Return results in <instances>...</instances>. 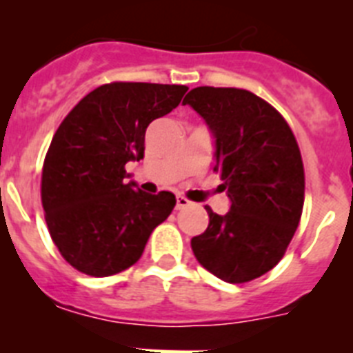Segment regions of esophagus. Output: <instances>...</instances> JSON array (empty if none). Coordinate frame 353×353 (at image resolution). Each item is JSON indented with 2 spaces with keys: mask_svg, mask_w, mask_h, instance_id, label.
I'll return each instance as SVG.
<instances>
[{
  "mask_svg": "<svg viewBox=\"0 0 353 353\" xmlns=\"http://www.w3.org/2000/svg\"><path fill=\"white\" fill-rule=\"evenodd\" d=\"M191 205V201L187 198H183V196H176V210H180V208H185Z\"/></svg>",
  "mask_w": 353,
  "mask_h": 353,
  "instance_id": "esophagus-1",
  "label": "esophagus"
}]
</instances>
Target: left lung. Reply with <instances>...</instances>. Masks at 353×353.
Masks as SVG:
<instances>
[{
	"label": "left lung",
	"mask_w": 353,
	"mask_h": 353,
	"mask_svg": "<svg viewBox=\"0 0 353 353\" xmlns=\"http://www.w3.org/2000/svg\"><path fill=\"white\" fill-rule=\"evenodd\" d=\"M214 136L215 171L232 201L208 212L192 236L196 260L226 283H248L274 269L304 207V166L295 136L276 109L248 90L198 86L183 99Z\"/></svg>",
	"instance_id": "8db88e82"
}]
</instances>
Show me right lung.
Returning a JSON list of instances; mask_svg holds the SVG:
<instances>
[{
	"instance_id": "1",
	"label": "right lung",
	"mask_w": 353,
	"mask_h": 353,
	"mask_svg": "<svg viewBox=\"0 0 353 353\" xmlns=\"http://www.w3.org/2000/svg\"><path fill=\"white\" fill-rule=\"evenodd\" d=\"M187 86L102 84L65 117L42 170V207L52 242L79 272L105 277L141 258L173 192L138 189L125 164L145 155L146 127L171 113Z\"/></svg>"
}]
</instances>
